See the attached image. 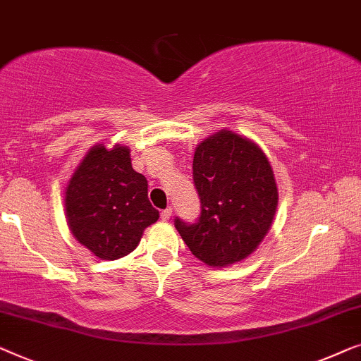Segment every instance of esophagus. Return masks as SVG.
<instances>
[{"label":"esophagus","mask_w":361,"mask_h":361,"mask_svg":"<svg viewBox=\"0 0 361 361\" xmlns=\"http://www.w3.org/2000/svg\"><path fill=\"white\" fill-rule=\"evenodd\" d=\"M171 214H173V209H171V207H166V209H164V211L160 212L161 221H169L170 217H171Z\"/></svg>","instance_id":"obj_1"}]
</instances>
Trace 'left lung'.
<instances>
[{
    "mask_svg": "<svg viewBox=\"0 0 361 361\" xmlns=\"http://www.w3.org/2000/svg\"><path fill=\"white\" fill-rule=\"evenodd\" d=\"M192 181L201 214L175 227L197 260L229 267L257 250L270 231L278 188L267 155L247 137L221 130L196 147Z\"/></svg>",
    "mask_w": 361,
    "mask_h": 361,
    "instance_id": "8db88e82",
    "label": "left lung"
}]
</instances>
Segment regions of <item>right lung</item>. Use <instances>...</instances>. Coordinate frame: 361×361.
Returning <instances> with one entry per match:
<instances>
[{
    "mask_svg": "<svg viewBox=\"0 0 361 361\" xmlns=\"http://www.w3.org/2000/svg\"><path fill=\"white\" fill-rule=\"evenodd\" d=\"M147 180L130 164L126 145H94L65 191V211L75 238L103 260H118L139 245L145 227L159 219Z\"/></svg>",
    "mask_w": 361,
    "mask_h": 361,
    "instance_id": "1",
    "label": "right lung"
}]
</instances>
